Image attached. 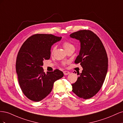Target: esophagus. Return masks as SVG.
I'll return each mask as SVG.
<instances>
[{
  "instance_id": "34e87169",
  "label": "esophagus",
  "mask_w": 123,
  "mask_h": 123,
  "mask_svg": "<svg viewBox=\"0 0 123 123\" xmlns=\"http://www.w3.org/2000/svg\"><path fill=\"white\" fill-rule=\"evenodd\" d=\"M70 72L69 71H64V74L65 75H68L69 74H70Z\"/></svg>"
}]
</instances>
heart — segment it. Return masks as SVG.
Masks as SVG:
<instances>
[{"mask_svg": "<svg viewBox=\"0 0 123 123\" xmlns=\"http://www.w3.org/2000/svg\"><path fill=\"white\" fill-rule=\"evenodd\" d=\"M62 46L64 47V49L66 51H67L70 49H72V48H74L73 44L69 42H67V41H65V42H64V43H62ZM55 49H56V46H54L52 48V53H53L54 52ZM66 63L65 62H64L62 63V65L64 66L66 65Z\"/></svg>", "mask_w": 123, "mask_h": 123, "instance_id": "heart-1", "label": "heart"}]
</instances>
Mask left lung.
Masks as SVG:
<instances>
[{"mask_svg":"<svg viewBox=\"0 0 123 123\" xmlns=\"http://www.w3.org/2000/svg\"><path fill=\"white\" fill-rule=\"evenodd\" d=\"M79 40L80 50L74 62L80 64L83 70L75 83L72 91L79 98H90L102 87L108 70V57L106 50L98 37L90 30H80L70 35Z\"/></svg>","mask_w":123,"mask_h":123,"instance_id":"obj_1","label":"left lung"}]
</instances>
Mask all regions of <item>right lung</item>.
Here are the masks:
<instances>
[{
	"label": "right lung",
	"mask_w": 123,
	"mask_h": 123,
	"mask_svg": "<svg viewBox=\"0 0 123 123\" xmlns=\"http://www.w3.org/2000/svg\"><path fill=\"white\" fill-rule=\"evenodd\" d=\"M62 37L37 34L26 40L18 52L16 70L20 88L29 99L39 102L52 90L54 83L64 73L58 69L46 74L42 67L44 59L50 58L51 47Z\"/></svg>",
	"instance_id": "obj_1"
}]
</instances>
